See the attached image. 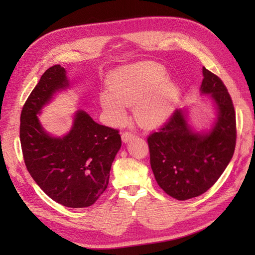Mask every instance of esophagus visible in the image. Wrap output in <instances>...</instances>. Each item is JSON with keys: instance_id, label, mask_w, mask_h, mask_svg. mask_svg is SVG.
<instances>
[{"instance_id": "esophagus-1", "label": "esophagus", "mask_w": 255, "mask_h": 255, "mask_svg": "<svg viewBox=\"0 0 255 255\" xmlns=\"http://www.w3.org/2000/svg\"><path fill=\"white\" fill-rule=\"evenodd\" d=\"M133 138H134V134L131 131H124L122 133V139L124 142H127V141H129V140H131Z\"/></svg>"}]
</instances>
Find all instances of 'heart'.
<instances>
[{
	"mask_svg": "<svg viewBox=\"0 0 255 255\" xmlns=\"http://www.w3.org/2000/svg\"><path fill=\"white\" fill-rule=\"evenodd\" d=\"M166 70L155 62H139L116 70L108 79L110 91L101 94V105L113 124L126 116L133 104V116L143 127H153L171 115L176 104L178 86L165 79Z\"/></svg>",
	"mask_w": 255,
	"mask_h": 255,
	"instance_id": "1",
	"label": "heart"
}]
</instances>
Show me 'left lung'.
Wrapping results in <instances>:
<instances>
[{
    "label": "left lung",
    "mask_w": 255,
    "mask_h": 255,
    "mask_svg": "<svg viewBox=\"0 0 255 255\" xmlns=\"http://www.w3.org/2000/svg\"><path fill=\"white\" fill-rule=\"evenodd\" d=\"M203 74L202 93L210 94L218 108L213 130L207 134L193 132L184 113L177 110L147 138L156 183L178 200L208 191L226 170L236 148V112L229 92L221 79L205 67Z\"/></svg>",
    "instance_id": "1"
}]
</instances>
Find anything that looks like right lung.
Here are the masks:
<instances>
[{"label": "right lung", "mask_w": 255, "mask_h": 255, "mask_svg": "<svg viewBox=\"0 0 255 255\" xmlns=\"http://www.w3.org/2000/svg\"><path fill=\"white\" fill-rule=\"evenodd\" d=\"M66 86V70L59 64L41 75L20 113V145L27 171L37 185L66 207L83 208L93 205L107 188L122 138L118 129L95 123L84 111H78L67 136H48L37 114Z\"/></svg>", "instance_id": "right-lung-1"}]
</instances>
